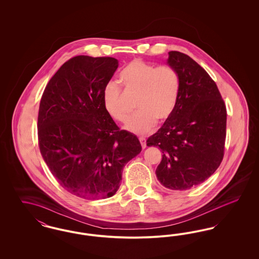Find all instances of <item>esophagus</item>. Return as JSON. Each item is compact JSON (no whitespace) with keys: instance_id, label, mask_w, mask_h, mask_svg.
<instances>
[{"instance_id":"1","label":"esophagus","mask_w":259,"mask_h":259,"mask_svg":"<svg viewBox=\"0 0 259 259\" xmlns=\"http://www.w3.org/2000/svg\"><path fill=\"white\" fill-rule=\"evenodd\" d=\"M139 140H140V143H141V145H142V148H147V141H146V139H145V138H140Z\"/></svg>"}]
</instances>
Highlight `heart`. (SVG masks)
<instances>
[{
	"instance_id": "obj_1",
	"label": "heart",
	"mask_w": 259,
	"mask_h": 259,
	"mask_svg": "<svg viewBox=\"0 0 259 259\" xmlns=\"http://www.w3.org/2000/svg\"><path fill=\"white\" fill-rule=\"evenodd\" d=\"M119 80L127 91L138 93L136 107L139 111L126 124L127 131L146 135L154 129L156 119L165 121L172 115L180 91V77L172 67H155L136 59L121 71ZM103 104L112 119L127 120L128 112L121 105V91L115 82H109L104 88Z\"/></svg>"
}]
</instances>
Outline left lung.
Here are the masks:
<instances>
[{
  "instance_id": "1",
  "label": "left lung",
  "mask_w": 259,
  "mask_h": 259,
  "mask_svg": "<svg viewBox=\"0 0 259 259\" xmlns=\"http://www.w3.org/2000/svg\"><path fill=\"white\" fill-rule=\"evenodd\" d=\"M167 65L180 77L172 115L147 141L163 155L156 168L161 185L186 190L202 184L222 163L226 136V108L215 82L188 55L170 51Z\"/></svg>"
}]
</instances>
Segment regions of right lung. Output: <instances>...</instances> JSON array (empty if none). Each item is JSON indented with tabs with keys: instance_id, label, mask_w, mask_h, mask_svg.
I'll use <instances>...</instances> for the list:
<instances>
[{
	"instance_id": "1",
	"label": "right lung",
	"mask_w": 259,
	"mask_h": 259,
	"mask_svg": "<svg viewBox=\"0 0 259 259\" xmlns=\"http://www.w3.org/2000/svg\"><path fill=\"white\" fill-rule=\"evenodd\" d=\"M118 67L112 57L75 56L46 87L37 116L40 154L53 177L77 197L113 196L123 167L142 150L137 136L119 130L103 104Z\"/></svg>"
}]
</instances>
